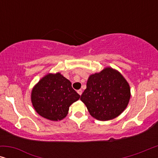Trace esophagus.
<instances>
[{
	"label": "esophagus",
	"mask_w": 158,
	"mask_h": 158,
	"mask_svg": "<svg viewBox=\"0 0 158 158\" xmlns=\"http://www.w3.org/2000/svg\"><path fill=\"white\" fill-rule=\"evenodd\" d=\"M77 94H78L80 95V96H81L82 93H83V91H82V90H81V89L77 90Z\"/></svg>",
	"instance_id": "1"
}]
</instances>
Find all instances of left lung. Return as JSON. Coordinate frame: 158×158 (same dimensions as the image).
Listing matches in <instances>:
<instances>
[{
  "label": "left lung",
  "instance_id": "8db88e82",
  "mask_svg": "<svg viewBox=\"0 0 158 158\" xmlns=\"http://www.w3.org/2000/svg\"><path fill=\"white\" fill-rule=\"evenodd\" d=\"M130 96V87L123 75L113 68H106L90 75L81 100L93 117L108 121L124 111Z\"/></svg>",
  "mask_w": 158,
  "mask_h": 158
}]
</instances>
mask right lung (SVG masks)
<instances>
[{
    "mask_svg": "<svg viewBox=\"0 0 158 158\" xmlns=\"http://www.w3.org/2000/svg\"><path fill=\"white\" fill-rule=\"evenodd\" d=\"M71 85L60 73H49L43 77L31 90V103L35 111L51 121L64 118L70 106L81 97Z\"/></svg>",
    "mask_w": 158,
    "mask_h": 158,
    "instance_id": "obj_1",
    "label": "right lung"
}]
</instances>
